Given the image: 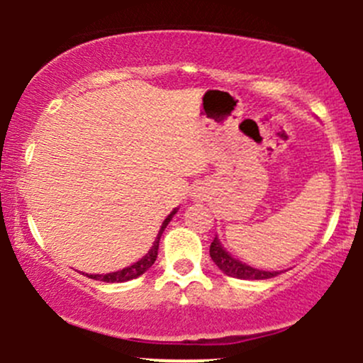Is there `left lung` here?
<instances>
[{"label": "left lung", "instance_id": "8db88e82", "mask_svg": "<svg viewBox=\"0 0 363 363\" xmlns=\"http://www.w3.org/2000/svg\"><path fill=\"white\" fill-rule=\"evenodd\" d=\"M211 258L212 262L218 265V269L223 274L230 277H237V279H270V277H276L277 274H281L279 270H262L255 269V267L247 265V263L240 262L239 258L230 255L228 251L223 247V244L219 242L218 235L214 237V240L211 242Z\"/></svg>", "mask_w": 363, "mask_h": 363}]
</instances>
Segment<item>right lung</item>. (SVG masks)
<instances>
[{"instance_id": "obj_1", "label": "right lung", "mask_w": 363, "mask_h": 363, "mask_svg": "<svg viewBox=\"0 0 363 363\" xmlns=\"http://www.w3.org/2000/svg\"><path fill=\"white\" fill-rule=\"evenodd\" d=\"M179 208L175 207L174 211L170 212V214L164 218L163 225H161L160 232H158V237L155 239V244H152V247L145 252L144 256H142L138 262H135L133 265L130 267H124L123 270H117V272H111V274H86L87 277H91V279H96V281H104V283H124V281H131L135 279V277L142 276L144 272H147L149 269H151L152 265H155L156 258H158V250H160V239H161V233L164 232V228H167L168 223L172 221V218H174L175 214H177Z\"/></svg>"}]
</instances>
